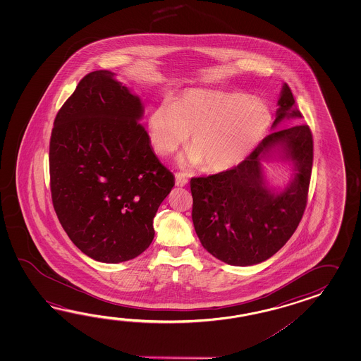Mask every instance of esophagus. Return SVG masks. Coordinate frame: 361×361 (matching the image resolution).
<instances>
[{"label":"esophagus","instance_id":"obj_1","mask_svg":"<svg viewBox=\"0 0 361 361\" xmlns=\"http://www.w3.org/2000/svg\"><path fill=\"white\" fill-rule=\"evenodd\" d=\"M187 183H188V179L184 177L183 174H180V173L176 174V184L178 187H184Z\"/></svg>","mask_w":361,"mask_h":361}]
</instances>
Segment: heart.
<instances>
[{
	"label": "heart",
	"instance_id": "1",
	"mask_svg": "<svg viewBox=\"0 0 361 361\" xmlns=\"http://www.w3.org/2000/svg\"><path fill=\"white\" fill-rule=\"evenodd\" d=\"M272 123L269 107L244 94L192 89L173 106L152 109L148 126L154 151L170 156L187 143L191 152L182 165L221 173L252 154Z\"/></svg>",
	"mask_w": 361,
	"mask_h": 361
}]
</instances>
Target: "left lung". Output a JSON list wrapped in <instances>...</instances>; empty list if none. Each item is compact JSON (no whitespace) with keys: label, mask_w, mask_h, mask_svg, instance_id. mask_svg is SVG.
I'll return each mask as SVG.
<instances>
[{"label":"left lung","mask_w":361,"mask_h":361,"mask_svg":"<svg viewBox=\"0 0 361 361\" xmlns=\"http://www.w3.org/2000/svg\"><path fill=\"white\" fill-rule=\"evenodd\" d=\"M277 104L272 128L285 117L302 118L288 84ZM275 147L296 169L291 184L279 194L265 185L260 164ZM312 161V133L303 123L271 133L233 169L192 178V221L202 246L231 266H252L277 253L305 213Z\"/></svg>","instance_id":"obj_1"}]
</instances>
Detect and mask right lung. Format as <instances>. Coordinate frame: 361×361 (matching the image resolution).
Here are the masks:
<instances>
[{"mask_svg":"<svg viewBox=\"0 0 361 361\" xmlns=\"http://www.w3.org/2000/svg\"><path fill=\"white\" fill-rule=\"evenodd\" d=\"M139 97L109 71L78 82L55 117L50 190L72 243L104 263L129 261L154 240V218L174 176L154 154Z\"/></svg>","mask_w":361,"mask_h":361,"instance_id":"right-lung-1","label":"right lung"}]
</instances>
